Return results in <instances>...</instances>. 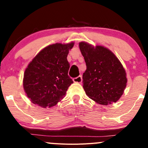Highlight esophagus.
Returning a JSON list of instances; mask_svg holds the SVG:
<instances>
[{
	"instance_id": "obj_1",
	"label": "esophagus",
	"mask_w": 148,
	"mask_h": 148,
	"mask_svg": "<svg viewBox=\"0 0 148 148\" xmlns=\"http://www.w3.org/2000/svg\"><path fill=\"white\" fill-rule=\"evenodd\" d=\"M82 76H77V77L74 78V79H73V81H74V83H79V84H81V83L82 82Z\"/></svg>"
}]
</instances>
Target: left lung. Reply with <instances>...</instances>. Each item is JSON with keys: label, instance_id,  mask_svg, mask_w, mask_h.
I'll return each instance as SVG.
<instances>
[{"label": "left lung", "instance_id": "obj_1", "mask_svg": "<svg viewBox=\"0 0 148 148\" xmlns=\"http://www.w3.org/2000/svg\"><path fill=\"white\" fill-rule=\"evenodd\" d=\"M79 48L86 64L83 74L86 94L104 106L116 102L123 95L127 83L126 72L120 61L103 46L94 47L81 42Z\"/></svg>", "mask_w": 148, "mask_h": 148}]
</instances>
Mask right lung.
<instances>
[{
	"label": "right lung",
	"instance_id": "add662e5",
	"mask_svg": "<svg viewBox=\"0 0 148 148\" xmlns=\"http://www.w3.org/2000/svg\"><path fill=\"white\" fill-rule=\"evenodd\" d=\"M74 42L46 47L27 66L23 86L32 103L42 108L56 105L65 96L73 81L68 76L67 57Z\"/></svg>",
	"mask_w": 148,
	"mask_h": 148
}]
</instances>
